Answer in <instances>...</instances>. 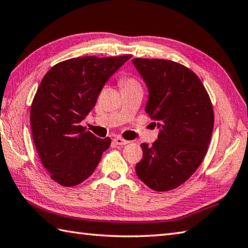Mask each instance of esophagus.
<instances>
[{
    "instance_id": "obj_1",
    "label": "esophagus",
    "mask_w": 248,
    "mask_h": 248,
    "mask_svg": "<svg viewBox=\"0 0 248 248\" xmlns=\"http://www.w3.org/2000/svg\"><path fill=\"white\" fill-rule=\"evenodd\" d=\"M113 142H114L116 145H125V144H128V143H129L128 140H125L121 139V138H119V137L115 138V139L113 140Z\"/></svg>"
}]
</instances>
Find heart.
<instances>
[{
  "label": "heart",
  "mask_w": 248,
  "mask_h": 248,
  "mask_svg": "<svg viewBox=\"0 0 248 248\" xmlns=\"http://www.w3.org/2000/svg\"><path fill=\"white\" fill-rule=\"evenodd\" d=\"M121 85H123V87L132 86V85H137V82H135L132 79H127V80H123V82H121Z\"/></svg>",
  "instance_id": "obj_1"
}]
</instances>
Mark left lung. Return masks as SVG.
<instances>
[{"mask_svg":"<svg viewBox=\"0 0 248 248\" xmlns=\"http://www.w3.org/2000/svg\"><path fill=\"white\" fill-rule=\"evenodd\" d=\"M147 87L145 111L159 129L153 146L143 143L137 175L155 191L181 186L207 152L214 111L199 77L179 63L162 59L132 60Z\"/></svg>","mask_w":248,"mask_h":248,"instance_id":"obj_1","label":"left lung"}]
</instances>
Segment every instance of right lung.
Segmentation results:
<instances>
[{"label":"right lung","mask_w":248,"mask_h":248,"mask_svg":"<svg viewBox=\"0 0 248 248\" xmlns=\"http://www.w3.org/2000/svg\"><path fill=\"white\" fill-rule=\"evenodd\" d=\"M130 58H73L52 66L42 79L31 105L32 135L43 166L60 185L84 182L109 147V138H96L80 123L108 80Z\"/></svg>","instance_id":"obj_1"}]
</instances>
